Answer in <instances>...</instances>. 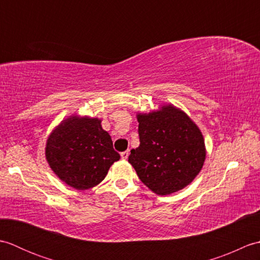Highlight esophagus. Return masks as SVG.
Segmentation results:
<instances>
[{
  "label": "esophagus",
  "mask_w": 260,
  "mask_h": 260,
  "mask_svg": "<svg viewBox=\"0 0 260 260\" xmlns=\"http://www.w3.org/2000/svg\"><path fill=\"white\" fill-rule=\"evenodd\" d=\"M128 155H129V152L128 151H124V152L120 153V156H121V158H123V159H126L127 157H128Z\"/></svg>",
  "instance_id": "esophagus-1"
}]
</instances>
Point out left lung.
I'll use <instances>...</instances> for the list:
<instances>
[{"instance_id":"8db88e82","label":"left lung","mask_w":260,"mask_h":260,"mask_svg":"<svg viewBox=\"0 0 260 260\" xmlns=\"http://www.w3.org/2000/svg\"><path fill=\"white\" fill-rule=\"evenodd\" d=\"M140 146L131 151L128 162L140 180L158 196H168L189 185L206 159L201 131L173 105L137 115Z\"/></svg>"}]
</instances>
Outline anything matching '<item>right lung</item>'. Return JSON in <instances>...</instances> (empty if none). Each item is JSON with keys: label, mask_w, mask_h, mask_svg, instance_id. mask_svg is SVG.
I'll return each mask as SVG.
<instances>
[{"label": "right lung", "mask_w": 260, "mask_h": 260, "mask_svg": "<svg viewBox=\"0 0 260 260\" xmlns=\"http://www.w3.org/2000/svg\"><path fill=\"white\" fill-rule=\"evenodd\" d=\"M101 123L98 118L70 116L47 140L46 158L51 170L76 190L101 183L112 164L120 158Z\"/></svg>", "instance_id": "right-lung-1"}]
</instances>
